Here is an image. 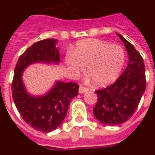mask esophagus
Listing matches in <instances>:
<instances>
[{"label": "esophagus", "instance_id": "esophagus-1", "mask_svg": "<svg viewBox=\"0 0 155 155\" xmlns=\"http://www.w3.org/2000/svg\"><path fill=\"white\" fill-rule=\"evenodd\" d=\"M87 91H88V89H87V87H83L82 85H80V87H79V90H78L79 94H82V93H84Z\"/></svg>", "mask_w": 155, "mask_h": 155}]
</instances>
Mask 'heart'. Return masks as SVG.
I'll return each mask as SVG.
<instances>
[{
  "label": "heart",
  "mask_w": 155,
  "mask_h": 155,
  "mask_svg": "<svg viewBox=\"0 0 155 155\" xmlns=\"http://www.w3.org/2000/svg\"><path fill=\"white\" fill-rule=\"evenodd\" d=\"M65 64L71 73L78 74L84 71L98 86L110 84L118 78L126 62L124 49L116 45L97 39L81 41L66 56Z\"/></svg>",
  "instance_id": "b5f03b06"
}]
</instances>
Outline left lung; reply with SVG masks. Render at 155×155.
Segmentation results:
<instances>
[{
  "label": "left lung",
  "mask_w": 155,
  "mask_h": 155,
  "mask_svg": "<svg viewBox=\"0 0 155 155\" xmlns=\"http://www.w3.org/2000/svg\"><path fill=\"white\" fill-rule=\"evenodd\" d=\"M116 35L124 42L129 55V63L115 83L105 89L95 91L98 102L93 113L100 123L106 126L119 125L130 118L146 88L143 58L123 35Z\"/></svg>",
  "instance_id": "obj_1"
}]
</instances>
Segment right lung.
<instances>
[{
  "instance_id": "right-lung-1",
  "label": "right lung",
  "mask_w": 155,
  "mask_h": 155,
  "mask_svg": "<svg viewBox=\"0 0 155 155\" xmlns=\"http://www.w3.org/2000/svg\"><path fill=\"white\" fill-rule=\"evenodd\" d=\"M57 42L56 39H43L28 48L18 58L12 81V98L18 113L30 127L44 133L53 131L62 124L71 99L78 94L79 86L56 81L45 94L34 95L27 91L22 75L31 64L58 65L61 59Z\"/></svg>"
}]
</instances>
